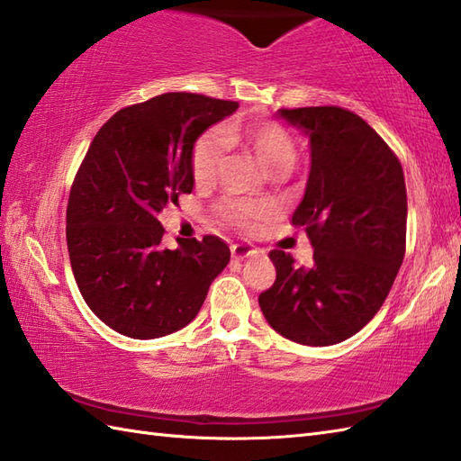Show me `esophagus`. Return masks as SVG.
I'll use <instances>...</instances> for the list:
<instances>
[{"mask_svg":"<svg viewBox=\"0 0 461 461\" xmlns=\"http://www.w3.org/2000/svg\"><path fill=\"white\" fill-rule=\"evenodd\" d=\"M230 252H232V258L242 260V258L254 257V254H257V249H254L252 244H234V247L230 249Z\"/></svg>","mask_w":461,"mask_h":461,"instance_id":"1","label":"esophagus"}]
</instances>
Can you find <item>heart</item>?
<instances>
[{"mask_svg":"<svg viewBox=\"0 0 461 461\" xmlns=\"http://www.w3.org/2000/svg\"><path fill=\"white\" fill-rule=\"evenodd\" d=\"M227 144L247 146L260 166L274 177H282L295 163V144L288 131L272 122L262 124H229L203 134L191 153V173L197 185H207L214 179ZM222 217L240 229H252L262 209L247 201H227L221 207Z\"/></svg>","mask_w":461,"mask_h":461,"instance_id":"1","label":"heart"}]
</instances>
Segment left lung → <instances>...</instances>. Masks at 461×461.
I'll use <instances>...</instances> for the list:
<instances>
[{
  "mask_svg": "<svg viewBox=\"0 0 461 461\" xmlns=\"http://www.w3.org/2000/svg\"><path fill=\"white\" fill-rule=\"evenodd\" d=\"M310 140L312 166L292 224L313 247L312 268L272 250L276 282L260 310L285 339L327 347L349 339L381 310L406 247L401 161L366 122L337 106L278 110Z\"/></svg>",
  "mask_w": 461,
  "mask_h": 461,
  "instance_id": "left-lung-1",
  "label": "left lung"
}]
</instances>
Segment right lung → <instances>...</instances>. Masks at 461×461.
Returning a JSON list of instances; mask_svg holds the SVG:
<instances>
[{"label":"right lung","instance_id":"add662e5","mask_svg":"<svg viewBox=\"0 0 461 461\" xmlns=\"http://www.w3.org/2000/svg\"><path fill=\"white\" fill-rule=\"evenodd\" d=\"M239 102L167 92L118 110L92 140L67 207V244L88 308L110 330L156 339L195 320L230 260L219 237L163 247L158 214L191 193V153Z\"/></svg>","mask_w":461,"mask_h":461}]
</instances>
